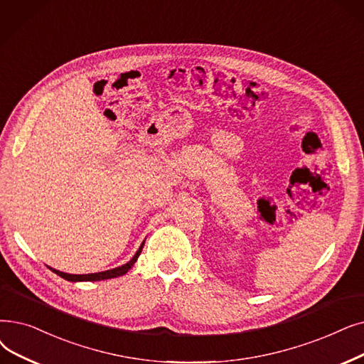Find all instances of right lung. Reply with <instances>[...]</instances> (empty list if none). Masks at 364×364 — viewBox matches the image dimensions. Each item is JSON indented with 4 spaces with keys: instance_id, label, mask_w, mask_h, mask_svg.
<instances>
[{
    "instance_id": "1",
    "label": "right lung",
    "mask_w": 364,
    "mask_h": 364,
    "mask_svg": "<svg viewBox=\"0 0 364 364\" xmlns=\"http://www.w3.org/2000/svg\"><path fill=\"white\" fill-rule=\"evenodd\" d=\"M144 242L139 245V248L136 250L135 256L128 262L124 263L122 266H117V267H113V269H108V271H102V272H95V274H83V275H74V274H67V272H60L58 269H53V267H50V269L59 275L60 278H64L67 281H73V282H80V281H102V279H109V278H117V277H122L124 275L126 272H128L131 267L134 266V263L138 260L141 251H143V247H144Z\"/></svg>"
}]
</instances>
